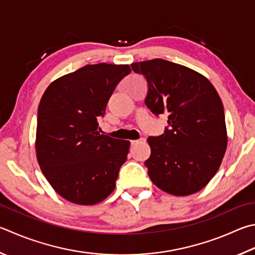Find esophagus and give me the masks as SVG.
I'll return each instance as SVG.
<instances>
[{
	"instance_id": "1",
	"label": "esophagus",
	"mask_w": 255,
	"mask_h": 255,
	"mask_svg": "<svg viewBox=\"0 0 255 255\" xmlns=\"http://www.w3.org/2000/svg\"><path fill=\"white\" fill-rule=\"evenodd\" d=\"M145 141H146L145 138H139V139L131 140L130 142H131V146H136V145H138V143H142V142H145Z\"/></svg>"
}]
</instances>
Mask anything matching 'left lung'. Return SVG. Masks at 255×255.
Wrapping results in <instances>:
<instances>
[{
  "mask_svg": "<svg viewBox=\"0 0 255 255\" xmlns=\"http://www.w3.org/2000/svg\"><path fill=\"white\" fill-rule=\"evenodd\" d=\"M146 78L145 104L156 115L168 116L163 135L148 137V175L161 191L186 196L201 191L223 159L226 136L219 94L201 73L163 59L131 64Z\"/></svg>",
  "mask_w": 255,
  "mask_h": 255,
  "instance_id": "1",
  "label": "left lung"
}]
</instances>
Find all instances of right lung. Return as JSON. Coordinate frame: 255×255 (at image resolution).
<instances>
[{
	"label": "right lung",
	"mask_w": 255,
	"mask_h": 255,
	"mask_svg": "<svg viewBox=\"0 0 255 255\" xmlns=\"http://www.w3.org/2000/svg\"><path fill=\"white\" fill-rule=\"evenodd\" d=\"M128 64H88L54 80L41 98L35 149L51 186L67 201L94 205L113 193L130 142L101 135L99 117Z\"/></svg>",
	"instance_id": "1"
}]
</instances>
